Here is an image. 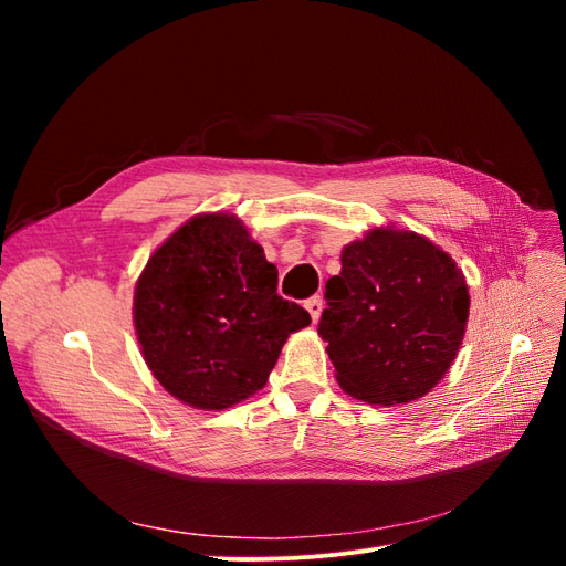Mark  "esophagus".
<instances>
[{
    "mask_svg": "<svg viewBox=\"0 0 566 566\" xmlns=\"http://www.w3.org/2000/svg\"><path fill=\"white\" fill-rule=\"evenodd\" d=\"M304 306H306V312H310L312 321L316 323V321H318V316H321V312H323V300H321L318 295H314V297H310V300L304 302Z\"/></svg>",
    "mask_w": 566,
    "mask_h": 566,
    "instance_id": "1",
    "label": "esophagus"
}]
</instances>
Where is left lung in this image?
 <instances>
[{
  "mask_svg": "<svg viewBox=\"0 0 566 566\" xmlns=\"http://www.w3.org/2000/svg\"><path fill=\"white\" fill-rule=\"evenodd\" d=\"M325 302L318 335L339 387L385 406L416 401L443 378L470 314L468 283L451 256L397 229H373L342 250Z\"/></svg>",
  "mask_w": 566,
  "mask_h": 566,
  "instance_id": "obj_1",
  "label": "left lung"
}]
</instances>
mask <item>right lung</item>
<instances>
[{
  "label": "right lung",
  "mask_w": 566,
  "mask_h": 566,
  "mask_svg": "<svg viewBox=\"0 0 566 566\" xmlns=\"http://www.w3.org/2000/svg\"><path fill=\"white\" fill-rule=\"evenodd\" d=\"M276 285L279 269L241 219L186 221L150 254L134 293L136 337L156 380L202 410L262 389L290 333L312 323Z\"/></svg>",
  "instance_id": "right-lung-1"
}]
</instances>
